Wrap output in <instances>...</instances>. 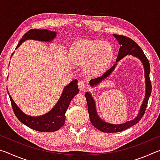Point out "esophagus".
I'll use <instances>...</instances> for the list:
<instances>
[{
    "mask_svg": "<svg viewBox=\"0 0 160 160\" xmlns=\"http://www.w3.org/2000/svg\"><path fill=\"white\" fill-rule=\"evenodd\" d=\"M78 88H79L81 91H82L87 88V85L85 82H82V81H79V82H78Z\"/></svg>",
    "mask_w": 160,
    "mask_h": 160,
    "instance_id": "34e87169",
    "label": "esophagus"
}]
</instances>
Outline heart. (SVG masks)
<instances>
[{
	"mask_svg": "<svg viewBox=\"0 0 160 160\" xmlns=\"http://www.w3.org/2000/svg\"><path fill=\"white\" fill-rule=\"evenodd\" d=\"M113 51L109 43L100 40L83 39L75 43L70 56L76 64L85 66L91 75L102 73L112 60Z\"/></svg>",
	"mask_w": 160,
	"mask_h": 160,
	"instance_id": "obj_1",
	"label": "heart"
}]
</instances>
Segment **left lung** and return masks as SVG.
<instances>
[{
    "label": "left lung",
    "instance_id": "8db88e82",
    "mask_svg": "<svg viewBox=\"0 0 160 160\" xmlns=\"http://www.w3.org/2000/svg\"><path fill=\"white\" fill-rule=\"evenodd\" d=\"M113 36L116 38V39L118 40V42L121 45L120 48H119L118 51L117 58H116V62L119 61L121 59H122L123 57H125L127 55H128V54L134 56L135 57H138L141 60L143 66H144L145 69L146 93L144 101H143L142 106L140 107V112L138 113V115L136 116V118H134L133 120L128 121V122H126L125 123L120 124V125H113V124H109L104 122V121H102L101 119L99 118L98 115H97L95 108V103H94L93 98L92 97L90 94H89V92H86L85 97L87 103H88V109L91 123L96 128L105 132H116L123 131L124 130L130 127H131L135 125V124L138 123L145 112L146 108H147L148 106V100L149 98H150L152 92V85L151 81L150 80V63H149L148 59L146 57V56L145 55L144 52L142 51V48L138 45V44H136V42H135L133 40L128 37L118 34H113ZM116 65V64H115L114 66L111 68L109 70H108L106 72H104L102 76L92 79L90 81V85L92 86L97 85V84H99L102 80L105 79L107 77L109 76L111 74V72H112L113 69L115 68Z\"/></svg>",
    "mask_w": 160,
    "mask_h": 160
}]
</instances>
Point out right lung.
<instances>
[{
  "label": "right lung",
  "mask_w": 160,
  "mask_h": 160,
  "mask_svg": "<svg viewBox=\"0 0 160 160\" xmlns=\"http://www.w3.org/2000/svg\"><path fill=\"white\" fill-rule=\"evenodd\" d=\"M56 32L47 29H30L23 35L16 48L22 43L28 39H34L42 42H50L56 37ZM78 80H74L65 87L63 93L57 104L47 114L38 117H32L24 113L20 109L11 96L9 94L12 108L16 117L20 122L35 131L40 132H53L58 131L64 125L66 121V112L69 107L70 102L75 94L78 93ZM9 94V93H8Z\"/></svg>",
  "instance_id": "obj_1"
}]
</instances>
